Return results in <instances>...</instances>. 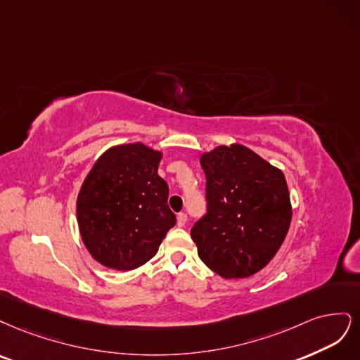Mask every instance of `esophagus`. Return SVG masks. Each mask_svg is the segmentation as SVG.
<instances>
[{
	"label": "esophagus",
	"instance_id": "34e87169",
	"mask_svg": "<svg viewBox=\"0 0 360 360\" xmlns=\"http://www.w3.org/2000/svg\"><path fill=\"white\" fill-rule=\"evenodd\" d=\"M187 219H188L187 214H184V212L178 214V226H179V227H184L185 223H187Z\"/></svg>",
	"mask_w": 360,
	"mask_h": 360
}]
</instances>
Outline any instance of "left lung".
Segmentation results:
<instances>
[{
	"mask_svg": "<svg viewBox=\"0 0 360 360\" xmlns=\"http://www.w3.org/2000/svg\"><path fill=\"white\" fill-rule=\"evenodd\" d=\"M206 214L191 227L200 260L223 278H247L268 264L292 221L284 173L233 143L200 158Z\"/></svg>",
	"mask_w": 360,
	"mask_h": 360,
	"instance_id": "8db88e82",
	"label": "left lung"
}]
</instances>
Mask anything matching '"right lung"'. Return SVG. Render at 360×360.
<instances>
[{
	"label": "right lung",
	"mask_w": 360,
	"mask_h": 360,
	"mask_svg": "<svg viewBox=\"0 0 360 360\" xmlns=\"http://www.w3.org/2000/svg\"><path fill=\"white\" fill-rule=\"evenodd\" d=\"M161 153L143 143L108 149L77 195L85 247L103 266L131 271L153 259L176 217L167 182L158 176Z\"/></svg>",
	"instance_id": "obj_1"
}]
</instances>
